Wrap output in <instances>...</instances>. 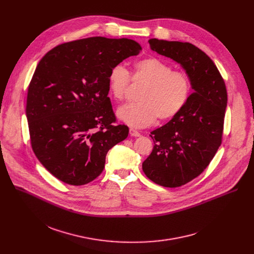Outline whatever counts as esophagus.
<instances>
[{
  "mask_svg": "<svg viewBox=\"0 0 254 254\" xmlns=\"http://www.w3.org/2000/svg\"><path fill=\"white\" fill-rule=\"evenodd\" d=\"M129 134H130L131 136H139V135H140V133H139L137 130L133 129V128H130V129H129Z\"/></svg>",
  "mask_w": 254,
  "mask_h": 254,
  "instance_id": "obj_1",
  "label": "esophagus"
}]
</instances>
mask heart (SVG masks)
<instances>
[{"mask_svg": "<svg viewBox=\"0 0 254 254\" xmlns=\"http://www.w3.org/2000/svg\"><path fill=\"white\" fill-rule=\"evenodd\" d=\"M133 79L148 85L138 96L140 102L125 104L117 112L118 118L131 127L151 126L157 119L164 122L175 118L182 112L191 95V79L186 72L174 71L169 63L159 58L136 61ZM129 80L127 69L122 64L115 65L107 77L111 95L123 100Z\"/></svg>", "mask_w": 254, "mask_h": 254, "instance_id": "obj_1", "label": "heart"}]
</instances>
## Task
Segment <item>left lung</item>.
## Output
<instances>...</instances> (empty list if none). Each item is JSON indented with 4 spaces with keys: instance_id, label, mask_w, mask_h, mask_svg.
Here are the masks:
<instances>
[{
    "instance_id": "obj_1",
    "label": "left lung",
    "mask_w": 254,
    "mask_h": 254,
    "mask_svg": "<svg viewBox=\"0 0 254 254\" xmlns=\"http://www.w3.org/2000/svg\"><path fill=\"white\" fill-rule=\"evenodd\" d=\"M150 48L171 58L189 75L193 92L179 115L153 130L151 155L142 171L158 185L176 188L199 176L222 140L227 91L210 57L191 43L150 39Z\"/></svg>"
}]
</instances>
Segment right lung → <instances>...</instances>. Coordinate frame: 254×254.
<instances>
[{
	"label": "right lung",
	"instance_id": "right-lung-1",
	"mask_svg": "<svg viewBox=\"0 0 254 254\" xmlns=\"http://www.w3.org/2000/svg\"><path fill=\"white\" fill-rule=\"evenodd\" d=\"M140 51L131 39L90 37L58 45L39 61L27 95L31 144L62 182H91L103 171L107 152L127 138L128 127L114 125L107 77Z\"/></svg>",
	"mask_w": 254,
	"mask_h": 254
}]
</instances>
